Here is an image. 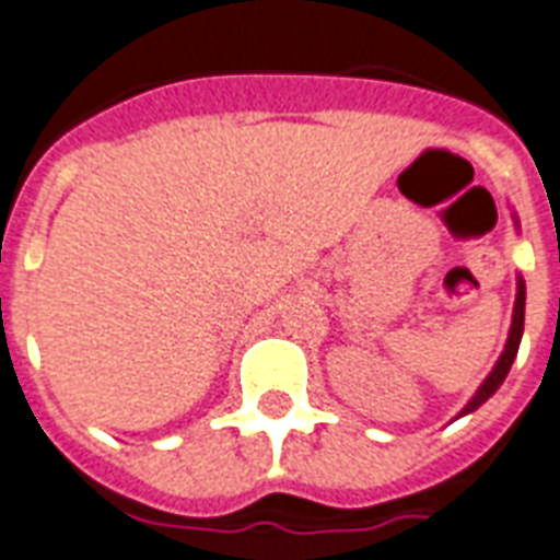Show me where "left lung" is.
Returning <instances> with one entry per match:
<instances>
[{
    "mask_svg": "<svg viewBox=\"0 0 560 560\" xmlns=\"http://www.w3.org/2000/svg\"><path fill=\"white\" fill-rule=\"evenodd\" d=\"M522 330H525V280L520 277V283H516V304H513V322H510V334H508V342H504V352H501V358H498L495 366H492V373L487 375V382L477 387L475 397L468 399V406L459 411V418H463V415H471L475 409H480V406L495 394L498 387H501V382L508 378L510 366H513L516 352H520Z\"/></svg>",
    "mask_w": 560,
    "mask_h": 560,
    "instance_id": "1",
    "label": "left lung"
}]
</instances>
